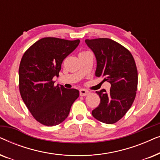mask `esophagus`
I'll return each instance as SVG.
<instances>
[{
  "label": "esophagus",
  "instance_id": "34e87169",
  "mask_svg": "<svg viewBox=\"0 0 160 160\" xmlns=\"http://www.w3.org/2000/svg\"><path fill=\"white\" fill-rule=\"evenodd\" d=\"M79 92H80V96H86L89 94V92L88 90H86V89H80Z\"/></svg>",
  "mask_w": 160,
  "mask_h": 160
}]
</instances>
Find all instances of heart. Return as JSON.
<instances>
[{"label": "heart", "mask_w": 160, "mask_h": 160, "mask_svg": "<svg viewBox=\"0 0 160 160\" xmlns=\"http://www.w3.org/2000/svg\"><path fill=\"white\" fill-rule=\"evenodd\" d=\"M84 52H81V53H84ZM80 53V54H81Z\"/></svg>", "instance_id": "1"}]
</instances>
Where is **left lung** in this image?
Masks as SVG:
<instances>
[{"mask_svg":"<svg viewBox=\"0 0 160 160\" xmlns=\"http://www.w3.org/2000/svg\"><path fill=\"white\" fill-rule=\"evenodd\" d=\"M85 42L97 60L95 76L111 85L108 92L106 89L96 92L100 102L92 114L103 123H116L130 108L136 95L138 71L135 60L128 49L110 38L86 39Z\"/></svg>","mask_w":160,"mask_h":160,"instance_id":"1","label":"left lung"}]
</instances>
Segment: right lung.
I'll return each mask as SVG.
<instances>
[{"mask_svg": "<svg viewBox=\"0 0 160 160\" xmlns=\"http://www.w3.org/2000/svg\"><path fill=\"white\" fill-rule=\"evenodd\" d=\"M80 41L47 37L33 43L22 58L19 68L21 97L35 119L46 126H55L68 117L79 96L76 89L54 86L61 65Z\"/></svg>", "mask_w": 160, "mask_h": 160, "instance_id": "1", "label": "right lung"}]
</instances>
